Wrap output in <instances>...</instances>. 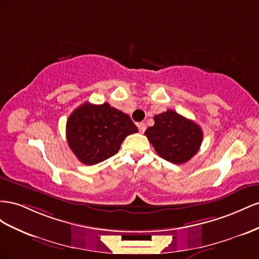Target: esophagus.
I'll return each mask as SVG.
<instances>
[{
	"instance_id": "1",
	"label": "esophagus",
	"mask_w": 259,
	"mask_h": 259,
	"mask_svg": "<svg viewBox=\"0 0 259 259\" xmlns=\"http://www.w3.org/2000/svg\"><path fill=\"white\" fill-rule=\"evenodd\" d=\"M138 128H139V131L141 132V134H143V132L146 130V124L144 122H141L138 124Z\"/></svg>"
}]
</instances>
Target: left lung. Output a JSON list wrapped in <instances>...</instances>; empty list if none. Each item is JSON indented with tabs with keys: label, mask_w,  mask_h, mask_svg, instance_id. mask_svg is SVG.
<instances>
[{
	"label": "left lung",
	"mask_w": 259,
	"mask_h": 259,
	"mask_svg": "<svg viewBox=\"0 0 259 259\" xmlns=\"http://www.w3.org/2000/svg\"><path fill=\"white\" fill-rule=\"evenodd\" d=\"M154 125L144 135L154 150L172 164H183L198 152L203 141L202 128L188 118L168 109L154 116Z\"/></svg>",
	"instance_id": "8db88e82"
}]
</instances>
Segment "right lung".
<instances>
[{"mask_svg":"<svg viewBox=\"0 0 259 259\" xmlns=\"http://www.w3.org/2000/svg\"><path fill=\"white\" fill-rule=\"evenodd\" d=\"M138 132L127 114L108 103H90L77 107L66 123V138L70 150L84 165H95L112 157L125 137Z\"/></svg>","mask_w":259,"mask_h":259,"instance_id":"obj_1","label":"right lung"}]
</instances>
